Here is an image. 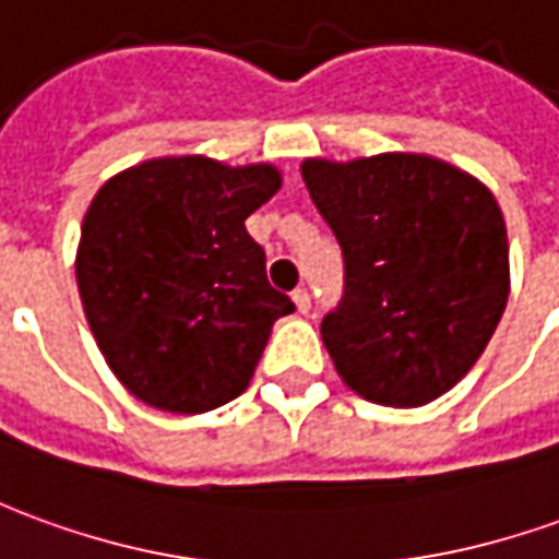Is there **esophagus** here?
<instances>
[{
    "label": "esophagus",
    "mask_w": 559,
    "mask_h": 559,
    "mask_svg": "<svg viewBox=\"0 0 559 559\" xmlns=\"http://www.w3.org/2000/svg\"><path fill=\"white\" fill-rule=\"evenodd\" d=\"M293 302H296V308L306 314L308 308H311V293L306 290V287H299V290H293Z\"/></svg>",
    "instance_id": "esophagus-1"
}]
</instances>
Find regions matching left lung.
Returning <instances> with one entry per match:
<instances>
[{"mask_svg": "<svg viewBox=\"0 0 559 559\" xmlns=\"http://www.w3.org/2000/svg\"><path fill=\"white\" fill-rule=\"evenodd\" d=\"M302 178L345 257V290L320 323L335 369L362 400L415 408L469 372L509 299L497 199L420 154L330 163Z\"/></svg>", "mask_w": 559, "mask_h": 559, "instance_id": "obj_1", "label": "left lung"}]
</instances>
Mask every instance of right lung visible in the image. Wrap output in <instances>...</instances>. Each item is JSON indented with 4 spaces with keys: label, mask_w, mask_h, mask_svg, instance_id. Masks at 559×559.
<instances>
[{
    "label": "right lung",
    "mask_w": 559,
    "mask_h": 559,
    "mask_svg": "<svg viewBox=\"0 0 559 559\" xmlns=\"http://www.w3.org/2000/svg\"><path fill=\"white\" fill-rule=\"evenodd\" d=\"M278 187L272 166L166 157L120 171L90 202L78 290L132 396L199 415L251 384L272 323L296 308L245 229Z\"/></svg>",
    "instance_id": "obj_1"
}]
</instances>
